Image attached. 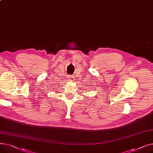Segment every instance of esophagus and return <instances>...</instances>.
Returning a JSON list of instances; mask_svg holds the SVG:
<instances>
[{
  "label": "esophagus",
  "mask_w": 153,
  "mask_h": 153,
  "mask_svg": "<svg viewBox=\"0 0 153 153\" xmlns=\"http://www.w3.org/2000/svg\"><path fill=\"white\" fill-rule=\"evenodd\" d=\"M68 79L69 80V81H74V77L73 76H68Z\"/></svg>",
  "instance_id": "34e87169"
}]
</instances>
